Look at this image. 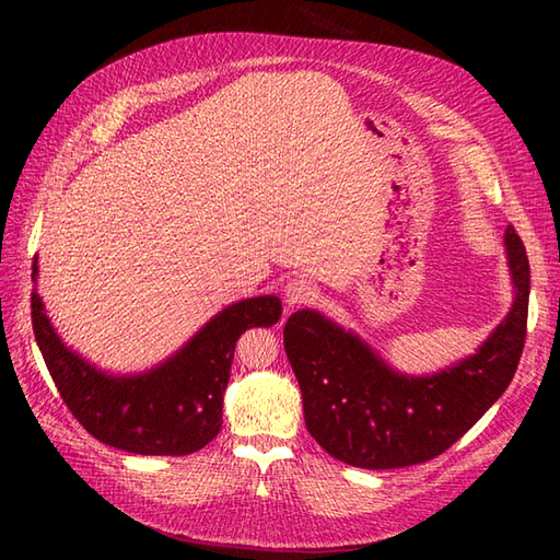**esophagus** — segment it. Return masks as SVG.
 <instances>
[{"label": "esophagus", "mask_w": 560, "mask_h": 560, "mask_svg": "<svg viewBox=\"0 0 560 560\" xmlns=\"http://www.w3.org/2000/svg\"><path fill=\"white\" fill-rule=\"evenodd\" d=\"M317 301V287L308 280H292L284 287V303L287 308H299V306H311Z\"/></svg>", "instance_id": "34e87169"}]
</instances>
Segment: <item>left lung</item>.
<instances>
[{
  "label": "left lung",
  "mask_w": 560,
  "mask_h": 560,
  "mask_svg": "<svg viewBox=\"0 0 560 560\" xmlns=\"http://www.w3.org/2000/svg\"><path fill=\"white\" fill-rule=\"evenodd\" d=\"M512 270V311L477 354L432 376H406L362 338L317 311L284 325V352L315 442L336 460L362 469H397L442 455L512 383L525 343L530 296L528 254L514 226L504 233Z\"/></svg>",
  "instance_id": "left-lung-1"
}]
</instances>
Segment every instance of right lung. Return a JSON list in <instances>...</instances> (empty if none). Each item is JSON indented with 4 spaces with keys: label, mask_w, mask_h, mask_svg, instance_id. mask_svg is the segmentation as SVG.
Listing matches in <instances>:
<instances>
[{
    "label": "right lung",
    "mask_w": 560,
    "mask_h": 560,
    "mask_svg": "<svg viewBox=\"0 0 560 560\" xmlns=\"http://www.w3.org/2000/svg\"><path fill=\"white\" fill-rule=\"evenodd\" d=\"M37 257L32 280L37 282ZM278 296H254L214 315L173 358L138 376H114L67 348L32 292V329L62 401L97 442L138 455H189L222 428V404L238 338L273 327Z\"/></svg>",
    "instance_id": "1"
}]
</instances>
